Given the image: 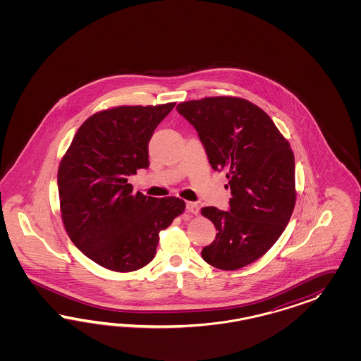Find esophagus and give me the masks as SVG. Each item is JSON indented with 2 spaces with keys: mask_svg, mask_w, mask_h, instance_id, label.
Here are the masks:
<instances>
[{
  "mask_svg": "<svg viewBox=\"0 0 361 361\" xmlns=\"http://www.w3.org/2000/svg\"><path fill=\"white\" fill-rule=\"evenodd\" d=\"M186 210L189 212V213H192V214H198V212H200V207H198V204L196 202H186Z\"/></svg>",
  "mask_w": 361,
  "mask_h": 361,
  "instance_id": "1",
  "label": "esophagus"
}]
</instances>
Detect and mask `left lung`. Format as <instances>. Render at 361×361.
Instances as JSON below:
<instances>
[{"mask_svg": "<svg viewBox=\"0 0 361 361\" xmlns=\"http://www.w3.org/2000/svg\"><path fill=\"white\" fill-rule=\"evenodd\" d=\"M176 109L198 132L209 163L229 180V212L201 209L217 235L201 255L219 270H238L271 249L296 201L295 160L271 118L246 99L212 97Z\"/></svg>", "mask_w": 361, "mask_h": 361, "instance_id": "left-lung-1", "label": "left lung"}]
</instances>
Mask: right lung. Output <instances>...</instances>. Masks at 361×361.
Listing matches in <instances>:
<instances>
[{
    "label": "right lung",
    "instance_id": "obj_1",
    "mask_svg": "<svg viewBox=\"0 0 361 361\" xmlns=\"http://www.w3.org/2000/svg\"><path fill=\"white\" fill-rule=\"evenodd\" d=\"M176 103L121 106L91 115L78 130L58 168L66 231L90 259L118 273L151 262L160 240L184 213L178 197L132 193L128 176L148 168V142Z\"/></svg>",
    "mask_w": 361,
    "mask_h": 361
}]
</instances>
